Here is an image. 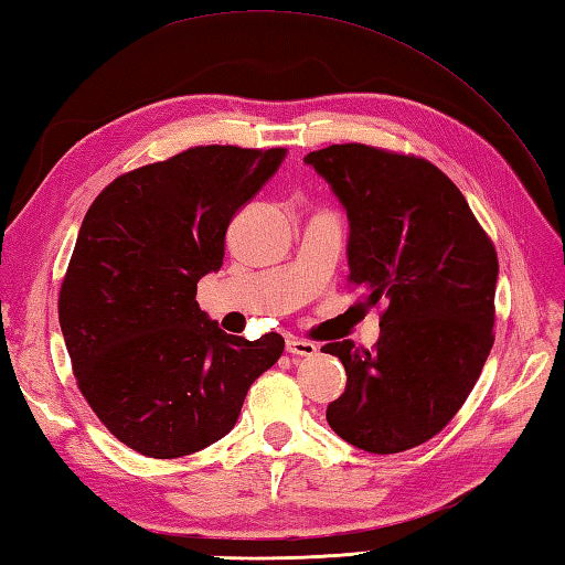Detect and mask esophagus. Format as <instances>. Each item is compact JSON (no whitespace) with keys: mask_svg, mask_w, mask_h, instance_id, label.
<instances>
[{"mask_svg":"<svg viewBox=\"0 0 565 565\" xmlns=\"http://www.w3.org/2000/svg\"><path fill=\"white\" fill-rule=\"evenodd\" d=\"M286 352H291V355H301V358H313L318 352V345L311 340L289 338V340H286Z\"/></svg>","mask_w":565,"mask_h":565,"instance_id":"1","label":"esophagus"}]
</instances>
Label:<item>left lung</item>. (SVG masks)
<instances>
[{
    "mask_svg": "<svg viewBox=\"0 0 565 565\" xmlns=\"http://www.w3.org/2000/svg\"><path fill=\"white\" fill-rule=\"evenodd\" d=\"M348 210L352 286L386 303L374 350L328 342L348 384L326 418L367 452L390 456L444 430L494 342L497 252L466 198L434 163L333 143L303 159Z\"/></svg>",
    "mask_w": 565,
    "mask_h": 565,
    "instance_id": "1",
    "label": "left lung"
}]
</instances>
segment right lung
<instances>
[{"mask_svg":"<svg viewBox=\"0 0 565 565\" xmlns=\"http://www.w3.org/2000/svg\"><path fill=\"white\" fill-rule=\"evenodd\" d=\"M286 149L193 147L109 183L77 232L58 320L77 390L121 444L147 458L207 448L237 424L284 338L227 335L195 301L223 267L232 215Z\"/></svg>","mask_w":565,"mask_h":565,"instance_id":"obj_1","label":"right lung"}]
</instances>
